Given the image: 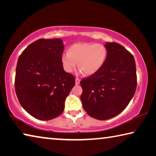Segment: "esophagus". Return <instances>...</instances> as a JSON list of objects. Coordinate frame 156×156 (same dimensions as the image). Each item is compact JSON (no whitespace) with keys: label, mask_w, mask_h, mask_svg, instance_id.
<instances>
[{"label":"esophagus","mask_w":156,"mask_h":156,"mask_svg":"<svg viewBox=\"0 0 156 156\" xmlns=\"http://www.w3.org/2000/svg\"><path fill=\"white\" fill-rule=\"evenodd\" d=\"M80 78H76V84H80Z\"/></svg>","instance_id":"1"}]
</instances>
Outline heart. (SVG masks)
Listing matches in <instances>:
<instances>
[{
    "mask_svg": "<svg viewBox=\"0 0 156 156\" xmlns=\"http://www.w3.org/2000/svg\"><path fill=\"white\" fill-rule=\"evenodd\" d=\"M107 56V50L99 43H80L72 44L67 54H63L62 63L66 72H72L77 67L87 76L97 73L103 66Z\"/></svg>",
    "mask_w": 156,
    "mask_h": 156,
    "instance_id": "b5f03b06",
    "label": "heart"
}]
</instances>
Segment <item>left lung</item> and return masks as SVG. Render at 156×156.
I'll return each instance as SVG.
<instances>
[{"label":"left lung","instance_id":"left-lung-1","mask_svg":"<svg viewBox=\"0 0 156 156\" xmlns=\"http://www.w3.org/2000/svg\"><path fill=\"white\" fill-rule=\"evenodd\" d=\"M107 56L101 69L80 81L82 105L91 117L105 120L115 117L127 107L136 92L134 58L123 46L106 43Z\"/></svg>","mask_w":156,"mask_h":156}]
</instances>
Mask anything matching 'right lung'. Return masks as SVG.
<instances>
[{
    "label": "right lung",
    "mask_w": 156,
    "mask_h": 156,
    "mask_svg": "<svg viewBox=\"0 0 156 156\" xmlns=\"http://www.w3.org/2000/svg\"><path fill=\"white\" fill-rule=\"evenodd\" d=\"M64 47L60 38L39 39L18 58L16 94L23 109L36 119L49 120L61 114L75 85L74 77L62 67Z\"/></svg>",
    "instance_id": "right-lung-1"
}]
</instances>
